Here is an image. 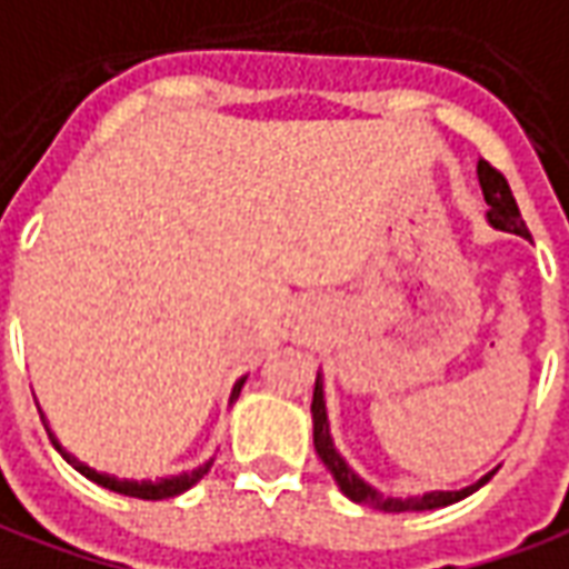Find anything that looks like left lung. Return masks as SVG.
I'll return each instance as SVG.
<instances>
[{
  "label": "left lung",
  "instance_id": "1",
  "mask_svg": "<svg viewBox=\"0 0 569 569\" xmlns=\"http://www.w3.org/2000/svg\"><path fill=\"white\" fill-rule=\"evenodd\" d=\"M478 181L480 190H483V200L490 206V218L492 228L508 230V233H518V237H530V230L523 224V218H520L518 202H515V193L508 188L506 174L499 172V169H492L487 160H478ZM313 450L320 456V462L326 465V471L336 478L339 483V490L357 502V506H367L376 508V511H431V508H447L452 502H459L465 496H471L475 490H480L487 480L496 475H483L478 483H471V487H465V490H435V492H425V496H409V499H391V496H381L376 487H369L367 480L357 478L353 475V468L339 456L336 450V443H332V437H329V422H326V403H323V381L317 376L313 381Z\"/></svg>",
  "mask_w": 569,
  "mask_h": 569
}]
</instances>
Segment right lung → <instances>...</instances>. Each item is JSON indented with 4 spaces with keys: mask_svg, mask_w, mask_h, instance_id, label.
<instances>
[{
    "mask_svg": "<svg viewBox=\"0 0 569 569\" xmlns=\"http://www.w3.org/2000/svg\"><path fill=\"white\" fill-rule=\"evenodd\" d=\"M243 381L246 376L237 385H233V391H230V403L240 397V388H243ZM46 422V419H42ZM51 437V443L61 450V456L67 459V462L73 465L77 468L79 475H86L89 480H94V483H101V487H107V490H113V492H122V496H132V499H172V496H178V492H184L190 490L197 480L209 471V465H202V468H197V471H184V475H174V478H162V480H122V478H110V475H101V471H94V468H89V465H82L77 459V456H70V452L63 450L61 443L54 440V435L49 431Z\"/></svg>",
    "mask_w": 569,
    "mask_h": 569,
    "instance_id": "1",
    "label": "right lung"
}]
</instances>
